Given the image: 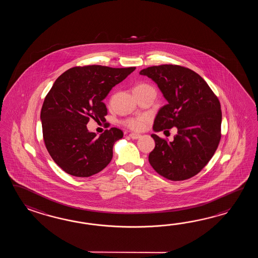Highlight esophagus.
I'll use <instances>...</instances> for the list:
<instances>
[{
    "mask_svg": "<svg viewBox=\"0 0 258 258\" xmlns=\"http://www.w3.org/2000/svg\"><path fill=\"white\" fill-rule=\"evenodd\" d=\"M129 137H131L132 139H138V138H140V135H138V134H135V133H131L130 135H129Z\"/></svg>",
    "mask_w": 258,
    "mask_h": 258,
    "instance_id": "1",
    "label": "esophagus"
}]
</instances>
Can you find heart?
<instances>
[{"mask_svg": "<svg viewBox=\"0 0 258 258\" xmlns=\"http://www.w3.org/2000/svg\"><path fill=\"white\" fill-rule=\"evenodd\" d=\"M151 88L150 86H148L147 84H141L139 86L136 87V88ZM149 117L148 115H139L137 117H130V118H127L124 121H122L123 125L129 128L130 130L133 131H141L143 130L148 121H149Z\"/></svg>", "mask_w": 258, "mask_h": 258, "instance_id": "1", "label": "heart"}]
</instances>
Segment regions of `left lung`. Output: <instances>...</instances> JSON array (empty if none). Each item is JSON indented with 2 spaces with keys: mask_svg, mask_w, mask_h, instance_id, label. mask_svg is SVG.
Masks as SVG:
<instances>
[{
  "mask_svg": "<svg viewBox=\"0 0 258 258\" xmlns=\"http://www.w3.org/2000/svg\"><path fill=\"white\" fill-rule=\"evenodd\" d=\"M140 75L157 83L168 101L156 116L154 131L178 129L171 142L151 135L156 145L148 156L149 163L170 181L192 178L219 147L222 113L218 97L202 77L183 66H151Z\"/></svg>",
  "mask_w": 258,
  "mask_h": 258,
  "instance_id": "8db88e82",
  "label": "left lung"
}]
</instances>
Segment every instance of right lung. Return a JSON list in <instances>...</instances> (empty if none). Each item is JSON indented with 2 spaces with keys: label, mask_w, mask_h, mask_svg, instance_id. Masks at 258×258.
Listing matches in <instances>:
<instances>
[{
  "label": "right lung",
  "mask_w": 258,
  "mask_h": 258,
  "mask_svg": "<svg viewBox=\"0 0 258 258\" xmlns=\"http://www.w3.org/2000/svg\"><path fill=\"white\" fill-rule=\"evenodd\" d=\"M135 69L77 66L56 79L44 99L40 120L46 148L66 173L90 177L110 163L113 145L123 133L112 127L97 137L88 132L87 123L91 118L105 120L103 99Z\"/></svg>",
  "instance_id": "obj_1"
}]
</instances>
